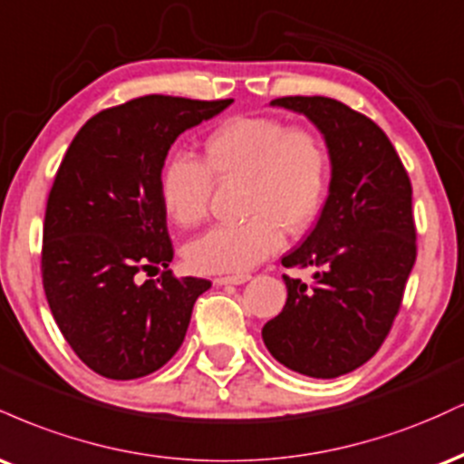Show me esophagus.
<instances>
[{"instance_id": "esophagus-1", "label": "esophagus", "mask_w": 464, "mask_h": 464, "mask_svg": "<svg viewBox=\"0 0 464 464\" xmlns=\"http://www.w3.org/2000/svg\"><path fill=\"white\" fill-rule=\"evenodd\" d=\"M250 279L248 273H242V275H225V276H216L214 284L216 285H242L246 284Z\"/></svg>"}]
</instances>
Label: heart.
<instances>
[{"label":"heart","mask_w":464,"mask_h":464,"mask_svg":"<svg viewBox=\"0 0 464 464\" xmlns=\"http://www.w3.org/2000/svg\"><path fill=\"white\" fill-rule=\"evenodd\" d=\"M332 177V157L312 126L275 115H239L207 137L205 163L177 152L159 174V196L174 225H200L209 211L214 179L244 183L246 220L216 227L185 248V262L205 275L242 273L284 244V233L307 231L321 216Z\"/></svg>","instance_id":"heart-1"}]
</instances>
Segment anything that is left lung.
<instances>
[{"instance_id":"obj_1","label":"left lung","mask_w":464,"mask_h":464,"mask_svg":"<svg viewBox=\"0 0 464 464\" xmlns=\"http://www.w3.org/2000/svg\"><path fill=\"white\" fill-rule=\"evenodd\" d=\"M270 104L323 132L332 180L316 227L281 259L285 268H318L314 284L284 275L287 301L262 338L287 369L332 380L377 353L401 307L417 259L412 185L386 132L347 104L323 95Z\"/></svg>"}]
</instances>
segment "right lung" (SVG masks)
<instances>
[{"label": "right lung", "mask_w": 464, "mask_h": 464, "mask_svg": "<svg viewBox=\"0 0 464 464\" xmlns=\"http://www.w3.org/2000/svg\"><path fill=\"white\" fill-rule=\"evenodd\" d=\"M233 100L143 95L100 111L69 143L47 196L41 275L69 347L109 380L150 375L177 353L211 281L177 276L159 174L180 132ZM140 272H161L140 285Z\"/></svg>", "instance_id": "obj_1"}]
</instances>
